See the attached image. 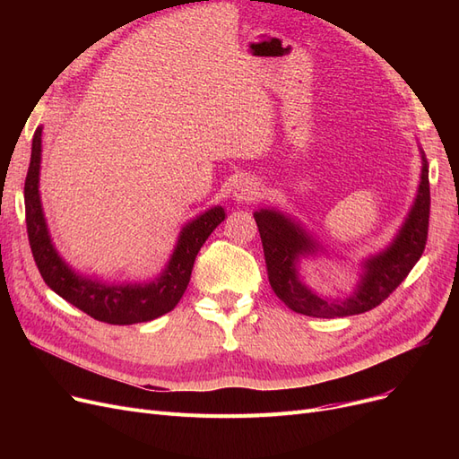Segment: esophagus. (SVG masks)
Listing matches in <instances>:
<instances>
[{
	"instance_id": "34e87169",
	"label": "esophagus",
	"mask_w": 459,
	"mask_h": 459,
	"mask_svg": "<svg viewBox=\"0 0 459 459\" xmlns=\"http://www.w3.org/2000/svg\"><path fill=\"white\" fill-rule=\"evenodd\" d=\"M260 195V184L253 178H241L233 187V199L238 203L255 201Z\"/></svg>"
}]
</instances>
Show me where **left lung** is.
I'll list each match as a JSON object with an SVG mask.
<instances>
[{"label": "left lung", "mask_w": 459, "mask_h": 459, "mask_svg": "<svg viewBox=\"0 0 459 459\" xmlns=\"http://www.w3.org/2000/svg\"><path fill=\"white\" fill-rule=\"evenodd\" d=\"M421 152L420 186L410 211L398 228L393 241L379 253L359 260L358 281L342 299L317 295L307 285L300 273V260L327 255L325 247L300 224V220L280 208H258L255 220L260 231L266 260L268 280L273 293L290 310L314 317H344L368 312L393 293L406 280L425 251L429 230V162Z\"/></svg>", "instance_id": "8db88e82"}]
</instances>
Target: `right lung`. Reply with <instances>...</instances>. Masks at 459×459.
Instances as JSON below:
<instances>
[{
  "mask_svg": "<svg viewBox=\"0 0 459 459\" xmlns=\"http://www.w3.org/2000/svg\"><path fill=\"white\" fill-rule=\"evenodd\" d=\"M41 130L44 128L39 126L32 137L30 166L24 182V208L32 256L46 285L78 310L110 325L143 324L174 310L189 285L193 262L203 243L226 220L224 206L216 204L189 220L179 231L164 270L149 281L107 283L80 273L68 266V262L55 248L41 206Z\"/></svg>",
  "mask_w": 459,
  "mask_h": 459,
  "instance_id": "obj_1",
  "label": "right lung"
}]
</instances>
